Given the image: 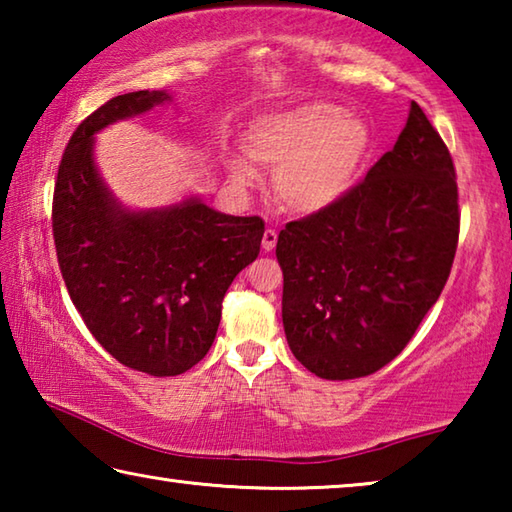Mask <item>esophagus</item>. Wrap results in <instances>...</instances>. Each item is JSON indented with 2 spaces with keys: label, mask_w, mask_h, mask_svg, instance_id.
Returning <instances> with one entry per match:
<instances>
[{
  "label": "esophagus",
  "mask_w": 512,
  "mask_h": 512,
  "mask_svg": "<svg viewBox=\"0 0 512 512\" xmlns=\"http://www.w3.org/2000/svg\"><path fill=\"white\" fill-rule=\"evenodd\" d=\"M277 244V232L273 228L264 230V237H262V248L264 250H273Z\"/></svg>",
  "instance_id": "obj_1"
}]
</instances>
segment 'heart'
Returning <instances> with one entry per match:
<instances>
[{"label": "heart", "instance_id": "1", "mask_svg": "<svg viewBox=\"0 0 512 512\" xmlns=\"http://www.w3.org/2000/svg\"><path fill=\"white\" fill-rule=\"evenodd\" d=\"M368 146L366 124L332 103L266 115L246 135L248 155L277 167V194L296 212H320L339 203L357 180ZM232 173L239 183L253 178L244 162L232 164Z\"/></svg>", "mask_w": 512, "mask_h": 512}]
</instances>
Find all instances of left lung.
<instances>
[{
  "label": "left lung",
  "mask_w": 512,
  "mask_h": 512,
  "mask_svg": "<svg viewBox=\"0 0 512 512\" xmlns=\"http://www.w3.org/2000/svg\"><path fill=\"white\" fill-rule=\"evenodd\" d=\"M458 232L454 160L413 101L395 146L366 178L277 237L293 357L341 381L391 363L445 289Z\"/></svg>",
  "instance_id": "left-lung-1"
}]
</instances>
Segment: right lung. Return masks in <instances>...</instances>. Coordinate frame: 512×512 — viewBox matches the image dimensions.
Listing matches in <instances>:
<instances>
[{
	"label": "right lung",
	"instance_id": "1",
	"mask_svg": "<svg viewBox=\"0 0 512 512\" xmlns=\"http://www.w3.org/2000/svg\"><path fill=\"white\" fill-rule=\"evenodd\" d=\"M128 92L85 117L65 146L51 228L65 287L101 348L153 377L189 370L212 348L225 291L255 262L259 216H230L187 201L160 212L117 207L92 160V135L167 101Z\"/></svg>",
	"mask_w": 512,
	"mask_h": 512
}]
</instances>
